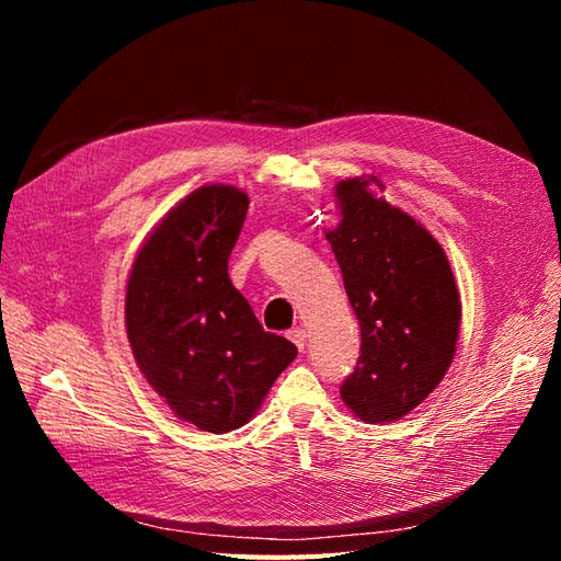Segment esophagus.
<instances>
[{"instance_id": "1", "label": "esophagus", "mask_w": 561, "mask_h": 561, "mask_svg": "<svg viewBox=\"0 0 561 561\" xmlns=\"http://www.w3.org/2000/svg\"><path fill=\"white\" fill-rule=\"evenodd\" d=\"M287 336H290V339H293V342H295V346H297L299 351H304V348H307V330H301V328H295V330H290V332H287Z\"/></svg>"}]
</instances>
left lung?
Listing matches in <instances>:
<instances>
[{
    "instance_id": "left-lung-1",
    "label": "left lung",
    "mask_w": 561,
    "mask_h": 561,
    "mask_svg": "<svg viewBox=\"0 0 561 561\" xmlns=\"http://www.w3.org/2000/svg\"><path fill=\"white\" fill-rule=\"evenodd\" d=\"M371 182L379 184H336L342 222L328 241L360 320V358L339 393L358 419L383 423L410 414L443 381L461 299L445 250L412 215L371 194Z\"/></svg>"
}]
</instances>
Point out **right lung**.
I'll return each instance as SVG.
<instances>
[{
    "label": "right lung",
    "mask_w": 561,
    "mask_h": 561,
    "mask_svg": "<svg viewBox=\"0 0 561 561\" xmlns=\"http://www.w3.org/2000/svg\"><path fill=\"white\" fill-rule=\"evenodd\" d=\"M248 206L236 186H201L149 233L128 276L135 363L178 419L208 433L248 423L297 358V346L264 332L229 280Z\"/></svg>",
    "instance_id": "right-lung-1"
}]
</instances>
